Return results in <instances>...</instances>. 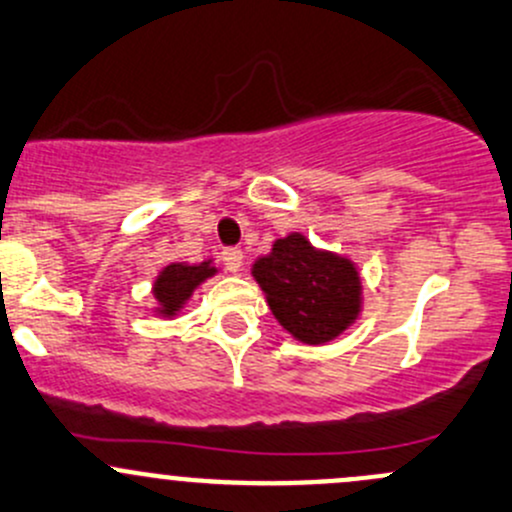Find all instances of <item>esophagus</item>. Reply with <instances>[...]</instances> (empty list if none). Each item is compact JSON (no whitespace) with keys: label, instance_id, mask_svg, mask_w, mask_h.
Instances as JSON below:
<instances>
[{"label":"esophagus","instance_id":"obj_1","mask_svg":"<svg viewBox=\"0 0 512 512\" xmlns=\"http://www.w3.org/2000/svg\"><path fill=\"white\" fill-rule=\"evenodd\" d=\"M223 257H225V265L230 267V272H238L242 267V260H245L240 247H228V250L223 252Z\"/></svg>","mask_w":512,"mask_h":512}]
</instances>
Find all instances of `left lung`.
<instances>
[{"instance_id":"8db88e82","label":"left lung","mask_w":512,"mask_h":512,"mask_svg":"<svg viewBox=\"0 0 512 512\" xmlns=\"http://www.w3.org/2000/svg\"><path fill=\"white\" fill-rule=\"evenodd\" d=\"M250 272L272 316L294 341L326 346L360 319L363 277L358 265L351 257L321 250L304 233L274 240Z\"/></svg>"}]
</instances>
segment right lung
<instances>
[{"label":"right lung","mask_w":512,"mask_h":512,"mask_svg":"<svg viewBox=\"0 0 512 512\" xmlns=\"http://www.w3.org/2000/svg\"><path fill=\"white\" fill-rule=\"evenodd\" d=\"M218 272L220 267L215 265L211 257L203 262H169L166 267H161L152 284L154 316L176 319L186 309L193 292Z\"/></svg>","instance_id":"add662e5"}]
</instances>
